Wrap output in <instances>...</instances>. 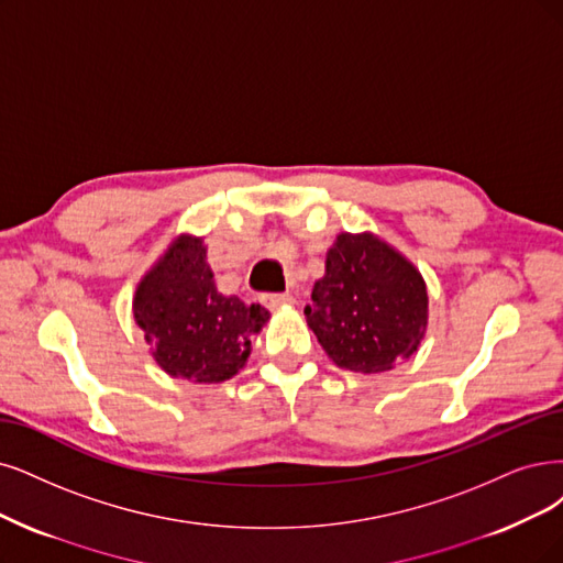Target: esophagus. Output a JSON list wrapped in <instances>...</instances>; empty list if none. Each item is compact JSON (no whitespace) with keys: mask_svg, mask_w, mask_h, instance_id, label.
Here are the masks:
<instances>
[{"mask_svg":"<svg viewBox=\"0 0 563 563\" xmlns=\"http://www.w3.org/2000/svg\"><path fill=\"white\" fill-rule=\"evenodd\" d=\"M260 301L266 306V308H280V306H289V303H295V297L289 295V292H264V295H260Z\"/></svg>","mask_w":563,"mask_h":563,"instance_id":"esophagus-1","label":"esophagus"}]
</instances>
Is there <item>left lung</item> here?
I'll use <instances>...</instances> for the list:
<instances>
[{
	"instance_id": "1",
	"label": "left lung",
	"mask_w": 563,
	"mask_h": 563,
	"mask_svg": "<svg viewBox=\"0 0 563 563\" xmlns=\"http://www.w3.org/2000/svg\"><path fill=\"white\" fill-rule=\"evenodd\" d=\"M303 308L334 364L383 373L408 360L427 327V287L406 257L373 234H341Z\"/></svg>"
}]
</instances>
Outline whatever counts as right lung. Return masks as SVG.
I'll return each mask as SVG.
<instances>
[{
  "label": "right lung",
  "mask_w": 563,
  "mask_h": 563,
  "mask_svg": "<svg viewBox=\"0 0 563 563\" xmlns=\"http://www.w3.org/2000/svg\"><path fill=\"white\" fill-rule=\"evenodd\" d=\"M134 318L169 376L222 383L245 364L268 310L220 295L201 239L180 236L136 287Z\"/></svg>",
  "instance_id": "right-lung-1"
}]
</instances>
